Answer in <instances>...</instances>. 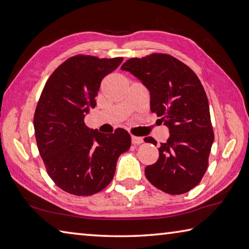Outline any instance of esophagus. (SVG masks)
I'll return each mask as SVG.
<instances>
[{
    "label": "esophagus",
    "mask_w": 249,
    "mask_h": 249,
    "mask_svg": "<svg viewBox=\"0 0 249 249\" xmlns=\"http://www.w3.org/2000/svg\"><path fill=\"white\" fill-rule=\"evenodd\" d=\"M131 141H132V144H135V145H139V144H142L143 143V139L142 138L134 137V135H132V137H131Z\"/></svg>",
    "instance_id": "34e87169"
}]
</instances>
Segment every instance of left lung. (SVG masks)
<instances>
[{"label":"left lung","mask_w":249,"mask_h":249,"mask_svg":"<svg viewBox=\"0 0 249 249\" xmlns=\"http://www.w3.org/2000/svg\"><path fill=\"white\" fill-rule=\"evenodd\" d=\"M121 69L148 89L151 110L161 117L170 133L145 176L165 193H186L203 179L214 139L208 98L198 77L179 59L160 53L130 58ZM144 141L157 143L151 137Z\"/></svg>","instance_id":"1"}]
</instances>
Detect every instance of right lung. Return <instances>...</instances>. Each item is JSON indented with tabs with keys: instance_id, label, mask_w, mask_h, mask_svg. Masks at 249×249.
Returning <instances> with one entry per match:
<instances>
[{
	"instance_id": "obj_1",
	"label": "right lung",
	"mask_w": 249,
	"mask_h": 249,
	"mask_svg": "<svg viewBox=\"0 0 249 249\" xmlns=\"http://www.w3.org/2000/svg\"><path fill=\"white\" fill-rule=\"evenodd\" d=\"M123 60L72 56L54 70L41 93L34 117L37 149L51 179L69 194L89 196L105 189L118 157L131 146L124 129L103 134L84 124L103 78Z\"/></svg>"
}]
</instances>
